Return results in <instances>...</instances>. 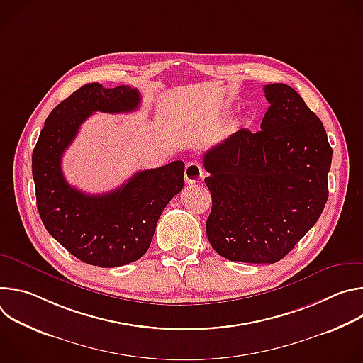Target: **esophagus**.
<instances>
[{"mask_svg":"<svg viewBox=\"0 0 363 363\" xmlns=\"http://www.w3.org/2000/svg\"><path fill=\"white\" fill-rule=\"evenodd\" d=\"M202 167L198 162H188L185 167V174H184V179L186 184L192 185L195 182H198L202 178Z\"/></svg>","mask_w":363,"mask_h":363,"instance_id":"1","label":"esophagus"}]
</instances>
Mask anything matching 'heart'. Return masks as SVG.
<instances>
[{
  "label": "heart",
  "mask_w": 363,
  "mask_h": 363,
  "mask_svg": "<svg viewBox=\"0 0 363 363\" xmlns=\"http://www.w3.org/2000/svg\"><path fill=\"white\" fill-rule=\"evenodd\" d=\"M255 119H257V113H255L254 111H247V112L240 118L238 126H240L241 129H248V128H251V126L254 125Z\"/></svg>",
  "instance_id": "obj_1"
}]
</instances>
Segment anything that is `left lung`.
Masks as SVG:
<instances>
[{"label": "left lung", "instance_id": "obj_1", "mask_svg": "<svg viewBox=\"0 0 363 363\" xmlns=\"http://www.w3.org/2000/svg\"><path fill=\"white\" fill-rule=\"evenodd\" d=\"M262 130L240 129L203 155L213 198L206 235L224 258L276 263L319 220L332 147L323 123L284 83L264 86Z\"/></svg>", "mask_w": 363, "mask_h": 363}]
</instances>
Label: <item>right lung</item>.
Listing matches in <instances>:
<instances>
[{
	"label": "right lung",
	"instance_id": "add662e5",
	"mask_svg": "<svg viewBox=\"0 0 363 363\" xmlns=\"http://www.w3.org/2000/svg\"><path fill=\"white\" fill-rule=\"evenodd\" d=\"M139 105V91L129 86L84 84L51 111L33 150L37 208L45 230L91 266L119 267L139 260L165 206L184 186L182 161L136 172L122 186L99 195L84 194L65 179L62 158L80 125L94 112L126 113Z\"/></svg>",
	"mask_w": 363,
	"mask_h": 363
}]
</instances>
